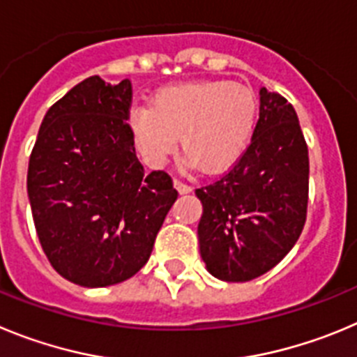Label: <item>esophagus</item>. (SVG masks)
<instances>
[{
    "instance_id": "esophagus-1",
    "label": "esophagus",
    "mask_w": 357,
    "mask_h": 357,
    "mask_svg": "<svg viewBox=\"0 0 357 357\" xmlns=\"http://www.w3.org/2000/svg\"><path fill=\"white\" fill-rule=\"evenodd\" d=\"M174 188L179 192V194H188V192H192V186L179 181V179H174Z\"/></svg>"
}]
</instances>
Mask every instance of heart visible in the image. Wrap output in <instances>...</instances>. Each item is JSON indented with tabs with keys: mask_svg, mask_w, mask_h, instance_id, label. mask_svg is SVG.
Masks as SVG:
<instances>
[{
	"mask_svg": "<svg viewBox=\"0 0 357 357\" xmlns=\"http://www.w3.org/2000/svg\"><path fill=\"white\" fill-rule=\"evenodd\" d=\"M259 101L242 83L186 82L160 86L151 107L135 105L126 119L135 149L151 169H158L178 147L186 163L218 174L242 158L255 137Z\"/></svg>",
	"mask_w": 357,
	"mask_h": 357,
	"instance_id": "1",
	"label": "heart"
}]
</instances>
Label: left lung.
Masks as SVG:
<instances>
[{"mask_svg": "<svg viewBox=\"0 0 357 357\" xmlns=\"http://www.w3.org/2000/svg\"><path fill=\"white\" fill-rule=\"evenodd\" d=\"M307 190L310 158L295 108L263 86L250 146L227 174L195 190L208 272L245 282L274 268L303 233Z\"/></svg>", "mask_w": 357, "mask_h": 357, "instance_id": "obj_1", "label": "left lung"}]
</instances>
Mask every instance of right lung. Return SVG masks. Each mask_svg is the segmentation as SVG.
Wrapping results in <instances>:
<instances>
[{"instance_id": "right-lung-1", "label": "right lung", "mask_w": 357, "mask_h": 357, "mask_svg": "<svg viewBox=\"0 0 357 357\" xmlns=\"http://www.w3.org/2000/svg\"><path fill=\"white\" fill-rule=\"evenodd\" d=\"M130 102V79H83L47 110L31 151L37 236L54 271L79 287L137 274L178 199L171 176L144 172L128 131Z\"/></svg>"}]
</instances>
